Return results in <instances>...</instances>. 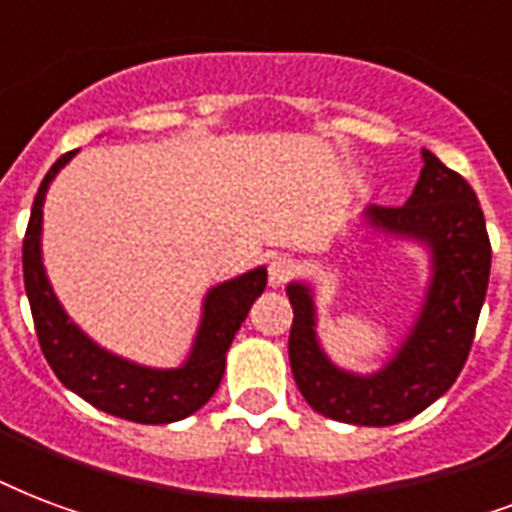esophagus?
Masks as SVG:
<instances>
[{
	"mask_svg": "<svg viewBox=\"0 0 512 512\" xmlns=\"http://www.w3.org/2000/svg\"><path fill=\"white\" fill-rule=\"evenodd\" d=\"M295 271H298V265H295L292 257H273L271 263H268V284H271V287H284V284L295 276Z\"/></svg>",
	"mask_w": 512,
	"mask_h": 512,
	"instance_id": "esophagus-1",
	"label": "esophagus"
}]
</instances>
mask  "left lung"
I'll return each mask as SVG.
<instances>
[{
	"instance_id": "obj_1",
	"label": "left lung",
	"mask_w": 512,
	"mask_h": 512,
	"mask_svg": "<svg viewBox=\"0 0 512 512\" xmlns=\"http://www.w3.org/2000/svg\"><path fill=\"white\" fill-rule=\"evenodd\" d=\"M403 206H368L373 228L416 239L432 255V282L416 325L384 368L357 376L335 368L317 341L308 284L287 287L292 303L290 365L306 403L322 416L360 427H389L443 397L462 373L481 317L491 271V244L478 195L462 174L432 155Z\"/></svg>"
}]
</instances>
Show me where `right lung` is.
<instances>
[{
    "instance_id": "right-lung-1",
    "label": "right lung",
    "mask_w": 512,
    "mask_h": 512,
    "mask_svg": "<svg viewBox=\"0 0 512 512\" xmlns=\"http://www.w3.org/2000/svg\"><path fill=\"white\" fill-rule=\"evenodd\" d=\"M74 152L61 155L45 174L23 236V284L42 354L58 381L99 411L136 424H169L187 419L217 392L225 373V354L255 298L263 295L268 271L255 268L209 290L193 351L182 368H144L104 351L66 317L45 276L39 249L45 193L58 171L72 161Z\"/></svg>"
}]
</instances>
